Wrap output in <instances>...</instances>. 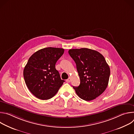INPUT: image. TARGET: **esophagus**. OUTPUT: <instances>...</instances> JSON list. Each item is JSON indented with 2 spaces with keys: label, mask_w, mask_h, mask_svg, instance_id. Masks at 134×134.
<instances>
[{
  "label": "esophagus",
  "mask_w": 134,
  "mask_h": 134,
  "mask_svg": "<svg viewBox=\"0 0 134 134\" xmlns=\"http://www.w3.org/2000/svg\"><path fill=\"white\" fill-rule=\"evenodd\" d=\"M70 81H71V79H70V78H69V79H68L67 80H66V82H68V83L70 82Z\"/></svg>",
  "instance_id": "1"
}]
</instances>
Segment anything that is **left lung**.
<instances>
[{
    "instance_id": "obj_1",
    "label": "left lung",
    "mask_w": 134,
    "mask_h": 134,
    "mask_svg": "<svg viewBox=\"0 0 134 134\" xmlns=\"http://www.w3.org/2000/svg\"><path fill=\"white\" fill-rule=\"evenodd\" d=\"M68 53L76 65L80 79L76 94L85 101L100 95L108 86L110 69L104 57L99 52L88 48L70 49Z\"/></svg>"
}]
</instances>
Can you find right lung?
Returning <instances> with one entry per match:
<instances>
[{
	"mask_svg": "<svg viewBox=\"0 0 134 134\" xmlns=\"http://www.w3.org/2000/svg\"><path fill=\"white\" fill-rule=\"evenodd\" d=\"M64 52L63 48L48 47L30 57L23 76L27 88L37 98L43 100L52 98L65 82L55 68Z\"/></svg>",
	"mask_w": 134,
	"mask_h": 134,
	"instance_id": "add662e5",
	"label": "right lung"
}]
</instances>
